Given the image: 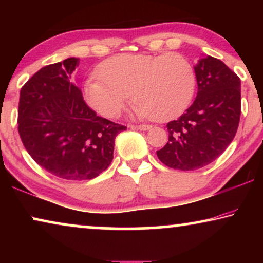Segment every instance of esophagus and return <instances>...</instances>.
<instances>
[{"mask_svg":"<svg viewBox=\"0 0 263 263\" xmlns=\"http://www.w3.org/2000/svg\"><path fill=\"white\" fill-rule=\"evenodd\" d=\"M133 128L140 129V130H148V129L152 128V125H149V124H139V125H133Z\"/></svg>","mask_w":263,"mask_h":263,"instance_id":"obj_1","label":"esophagus"}]
</instances>
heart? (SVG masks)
I'll return each mask as SVG.
<instances>
[{
	"instance_id": "1",
	"label": "heart",
	"mask_w": 263,
	"mask_h": 263,
	"mask_svg": "<svg viewBox=\"0 0 263 263\" xmlns=\"http://www.w3.org/2000/svg\"><path fill=\"white\" fill-rule=\"evenodd\" d=\"M84 87L86 102L103 117L114 118L132 99L143 118L168 121L184 112L195 93V71L181 53H123L98 68Z\"/></svg>"
}]
</instances>
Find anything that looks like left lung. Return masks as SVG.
Segmentation results:
<instances>
[{"mask_svg":"<svg viewBox=\"0 0 263 263\" xmlns=\"http://www.w3.org/2000/svg\"><path fill=\"white\" fill-rule=\"evenodd\" d=\"M197 96L168 122V141L157 151L171 168L193 171L214 161L235 138L240 117V79L222 61L206 56L194 67Z\"/></svg>","mask_w":263,"mask_h":263,"instance_id":"1","label":"left lung"}]
</instances>
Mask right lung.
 Masks as SVG:
<instances>
[{
	"label": "right lung",
	"mask_w": 263,
	"mask_h": 263,
	"mask_svg": "<svg viewBox=\"0 0 263 263\" xmlns=\"http://www.w3.org/2000/svg\"><path fill=\"white\" fill-rule=\"evenodd\" d=\"M80 60L39 69L20 91L17 130L39 166L69 181L92 179L114 159L115 139L127 129L97 114L71 82Z\"/></svg>",
	"instance_id": "add662e5"
}]
</instances>
